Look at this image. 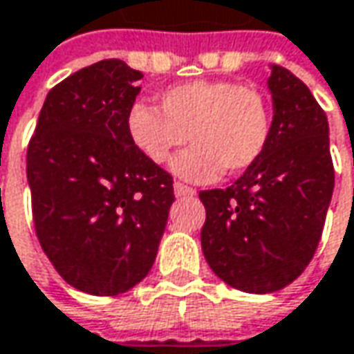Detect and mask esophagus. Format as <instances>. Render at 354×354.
<instances>
[{
  "label": "esophagus",
  "mask_w": 354,
  "mask_h": 354,
  "mask_svg": "<svg viewBox=\"0 0 354 354\" xmlns=\"http://www.w3.org/2000/svg\"><path fill=\"white\" fill-rule=\"evenodd\" d=\"M174 194L178 198H186V196H196V190L186 186V184H182V182H174Z\"/></svg>",
  "instance_id": "1"
}]
</instances>
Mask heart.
<instances>
[{"mask_svg":"<svg viewBox=\"0 0 354 354\" xmlns=\"http://www.w3.org/2000/svg\"><path fill=\"white\" fill-rule=\"evenodd\" d=\"M132 145L148 160L164 164L188 140L178 156V176L207 182L223 172L248 170L268 147L271 116L266 97L234 81H190L166 88L160 111L136 102L127 118Z\"/></svg>","mask_w":354,"mask_h":354,"instance_id":"heart-1","label":"heart"}]
</instances>
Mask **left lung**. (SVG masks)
<instances>
[{
    "instance_id": "8db88e82",
    "label": "left lung",
    "mask_w": 354,
    "mask_h": 354,
    "mask_svg": "<svg viewBox=\"0 0 354 354\" xmlns=\"http://www.w3.org/2000/svg\"><path fill=\"white\" fill-rule=\"evenodd\" d=\"M273 120L263 154L227 188L202 190V252L212 271L245 293L295 281L323 234L335 170L329 122L307 85L271 67Z\"/></svg>"
}]
</instances>
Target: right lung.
I'll use <instances>...</instances> for the list:
<instances>
[{"instance_id": "add662e5", "label": "right lung", "mask_w": 354, "mask_h": 354, "mask_svg": "<svg viewBox=\"0 0 354 354\" xmlns=\"http://www.w3.org/2000/svg\"><path fill=\"white\" fill-rule=\"evenodd\" d=\"M140 79L120 59L73 73L49 91L27 147L39 243L88 295H118L147 277L174 202L172 176L129 136Z\"/></svg>"}]
</instances>
